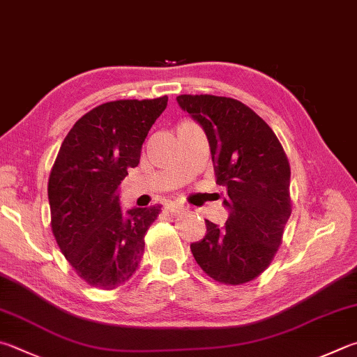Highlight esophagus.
Masks as SVG:
<instances>
[{
	"label": "esophagus",
	"mask_w": 357,
	"mask_h": 357,
	"mask_svg": "<svg viewBox=\"0 0 357 357\" xmlns=\"http://www.w3.org/2000/svg\"><path fill=\"white\" fill-rule=\"evenodd\" d=\"M165 209L172 213H183L185 211V207L181 203H176V201H168L165 204Z\"/></svg>",
	"instance_id": "34e87169"
}]
</instances>
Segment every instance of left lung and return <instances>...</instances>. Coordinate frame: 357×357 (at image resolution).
I'll return each instance as SVG.
<instances>
[{
    "mask_svg": "<svg viewBox=\"0 0 357 357\" xmlns=\"http://www.w3.org/2000/svg\"><path fill=\"white\" fill-rule=\"evenodd\" d=\"M179 106L203 126L217 184L226 185L223 228L206 220L207 234L190 250L213 281L242 286L273 261L291 213L290 165L267 123L234 98L179 95Z\"/></svg>",
    "mask_w": 357,
    "mask_h": 357,
    "instance_id": "8db88e82",
    "label": "left lung"
}]
</instances>
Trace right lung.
<instances>
[{"instance_id":"right-lung-1","label":"right lung","mask_w":357,"mask_h":357,"mask_svg":"<svg viewBox=\"0 0 357 357\" xmlns=\"http://www.w3.org/2000/svg\"><path fill=\"white\" fill-rule=\"evenodd\" d=\"M168 96L96 106L70 129L48 179L51 231L89 286L112 290L139 268L145 236L162 204L120 209V184L139 165L142 145Z\"/></svg>"}]
</instances>
